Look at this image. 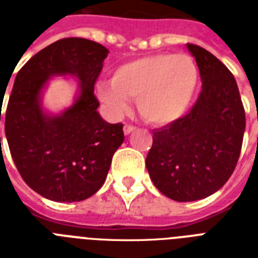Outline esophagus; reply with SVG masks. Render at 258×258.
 <instances>
[{
  "label": "esophagus",
  "instance_id": "1",
  "mask_svg": "<svg viewBox=\"0 0 258 258\" xmlns=\"http://www.w3.org/2000/svg\"><path fill=\"white\" fill-rule=\"evenodd\" d=\"M137 130V127H134V125H130V124H125L124 128H123V131H124V135H130V134L133 133V131H135Z\"/></svg>",
  "mask_w": 258,
  "mask_h": 258
}]
</instances>
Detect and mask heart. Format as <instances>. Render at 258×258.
<instances>
[{
	"mask_svg": "<svg viewBox=\"0 0 258 258\" xmlns=\"http://www.w3.org/2000/svg\"><path fill=\"white\" fill-rule=\"evenodd\" d=\"M200 87V68L188 54L155 53L121 64L111 82L101 80L95 91L113 116L138 99V109L154 124H170L186 115Z\"/></svg>",
	"mask_w": 258,
	"mask_h": 258,
	"instance_id": "obj_1",
	"label": "heart"
}]
</instances>
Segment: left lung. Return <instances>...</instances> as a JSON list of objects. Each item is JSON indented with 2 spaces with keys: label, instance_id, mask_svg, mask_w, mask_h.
I'll use <instances>...</instances> for the list:
<instances>
[{
  "label": "left lung",
  "instance_id": "left-lung-1",
  "mask_svg": "<svg viewBox=\"0 0 258 258\" xmlns=\"http://www.w3.org/2000/svg\"><path fill=\"white\" fill-rule=\"evenodd\" d=\"M186 46L200 68L202 91L187 115L154 130L146 158L155 187L178 202L204 200L226 183L245 133L244 105L232 72L209 50Z\"/></svg>",
  "mask_w": 258,
  "mask_h": 258
}]
</instances>
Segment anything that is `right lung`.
<instances>
[{"label": "right lung", "mask_w": 258, "mask_h": 258, "mask_svg": "<svg viewBox=\"0 0 258 258\" xmlns=\"http://www.w3.org/2000/svg\"><path fill=\"white\" fill-rule=\"evenodd\" d=\"M107 54L99 42L61 38L16 76L5 112L6 141L22 179L46 200L79 202L93 196L124 141L123 124L103 120L93 95ZM53 76L78 79L74 104L58 115L42 108V91Z\"/></svg>", "instance_id": "obj_1"}]
</instances>
